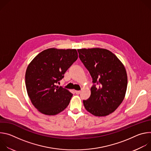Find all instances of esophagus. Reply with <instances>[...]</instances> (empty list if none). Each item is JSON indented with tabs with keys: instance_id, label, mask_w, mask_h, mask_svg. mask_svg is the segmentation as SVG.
Masks as SVG:
<instances>
[{
	"instance_id": "obj_1",
	"label": "esophagus",
	"mask_w": 151,
	"mask_h": 151,
	"mask_svg": "<svg viewBox=\"0 0 151 151\" xmlns=\"http://www.w3.org/2000/svg\"><path fill=\"white\" fill-rule=\"evenodd\" d=\"M75 93L76 94H79L81 93V91H76V90H75Z\"/></svg>"
}]
</instances>
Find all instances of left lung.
<instances>
[{
  "label": "left lung",
  "instance_id": "8db88e82",
  "mask_svg": "<svg viewBox=\"0 0 151 151\" xmlns=\"http://www.w3.org/2000/svg\"><path fill=\"white\" fill-rule=\"evenodd\" d=\"M79 58L89 71L94 85L91 96L83 100L85 109L96 116L114 112L124 99L127 75L123 63L111 51L104 48L78 49Z\"/></svg>",
  "mask_w": 151,
  "mask_h": 151
}]
</instances>
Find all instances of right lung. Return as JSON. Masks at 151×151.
Instances as JSON below:
<instances>
[{
    "instance_id": "obj_1",
    "label": "right lung",
    "mask_w": 151,
    "mask_h": 151,
    "mask_svg": "<svg viewBox=\"0 0 151 151\" xmlns=\"http://www.w3.org/2000/svg\"><path fill=\"white\" fill-rule=\"evenodd\" d=\"M76 49L48 48L38 54L29 63L25 82L27 94L40 113L55 115L65 109L73 94L56 83L78 59Z\"/></svg>"
}]
</instances>
